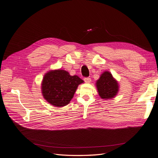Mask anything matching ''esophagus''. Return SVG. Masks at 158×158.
<instances>
[{"mask_svg": "<svg viewBox=\"0 0 158 158\" xmlns=\"http://www.w3.org/2000/svg\"><path fill=\"white\" fill-rule=\"evenodd\" d=\"M84 80L85 83H90L91 81V79L90 78H84Z\"/></svg>", "mask_w": 158, "mask_h": 158, "instance_id": "esophagus-1", "label": "esophagus"}]
</instances>
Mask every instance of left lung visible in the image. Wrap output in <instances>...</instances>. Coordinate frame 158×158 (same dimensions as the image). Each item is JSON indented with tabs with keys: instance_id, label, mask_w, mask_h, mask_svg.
Segmentation results:
<instances>
[{
	"instance_id": "1",
	"label": "left lung",
	"mask_w": 158,
	"mask_h": 158,
	"mask_svg": "<svg viewBox=\"0 0 158 158\" xmlns=\"http://www.w3.org/2000/svg\"><path fill=\"white\" fill-rule=\"evenodd\" d=\"M96 86L98 94L102 99L115 97L118 91V84L109 71H105L97 81Z\"/></svg>"
}]
</instances>
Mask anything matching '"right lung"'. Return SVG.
I'll return each instance as SVG.
<instances>
[{
  "mask_svg": "<svg viewBox=\"0 0 158 158\" xmlns=\"http://www.w3.org/2000/svg\"><path fill=\"white\" fill-rule=\"evenodd\" d=\"M84 81L78 76H71L65 70H52L47 73L42 81L43 96L47 102L56 107L67 105Z\"/></svg>",
  "mask_w": 158,
  "mask_h": 158,
  "instance_id": "obj_1",
  "label": "right lung"
}]
</instances>
